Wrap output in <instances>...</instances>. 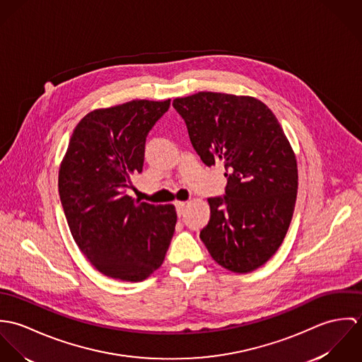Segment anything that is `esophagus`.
<instances>
[{
    "mask_svg": "<svg viewBox=\"0 0 362 362\" xmlns=\"http://www.w3.org/2000/svg\"><path fill=\"white\" fill-rule=\"evenodd\" d=\"M175 209H177V214L181 217L184 213V207H185V202H175Z\"/></svg>",
    "mask_w": 362,
    "mask_h": 362,
    "instance_id": "obj_1",
    "label": "esophagus"
}]
</instances>
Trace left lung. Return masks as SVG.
I'll return each mask as SVG.
<instances>
[{"label": "left lung", "instance_id": "left-lung-1", "mask_svg": "<svg viewBox=\"0 0 362 362\" xmlns=\"http://www.w3.org/2000/svg\"><path fill=\"white\" fill-rule=\"evenodd\" d=\"M173 107L201 160L209 167L221 160L226 168V194L207 199L210 220L201 240L223 267L258 269L281 245L297 199V160L283 128L250 96L199 92Z\"/></svg>", "mask_w": 362, "mask_h": 362}]
</instances>
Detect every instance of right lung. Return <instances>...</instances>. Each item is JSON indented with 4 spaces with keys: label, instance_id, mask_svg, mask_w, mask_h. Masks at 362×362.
Instances as JSON below:
<instances>
[{
    "label": "right lung",
    "instance_id": "add662e5",
    "mask_svg": "<svg viewBox=\"0 0 362 362\" xmlns=\"http://www.w3.org/2000/svg\"><path fill=\"white\" fill-rule=\"evenodd\" d=\"M170 107L132 100L86 114L69 139L58 192L71 234L105 276L142 281L158 269L173 238V205L134 201L131 175L142 173L146 136Z\"/></svg>",
    "mask_w": 362,
    "mask_h": 362
}]
</instances>
